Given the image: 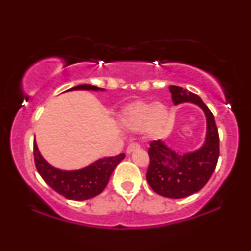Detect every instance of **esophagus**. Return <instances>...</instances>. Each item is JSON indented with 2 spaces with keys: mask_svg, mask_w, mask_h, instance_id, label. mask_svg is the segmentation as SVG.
I'll use <instances>...</instances> for the list:
<instances>
[{
  "mask_svg": "<svg viewBox=\"0 0 251 251\" xmlns=\"http://www.w3.org/2000/svg\"><path fill=\"white\" fill-rule=\"evenodd\" d=\"M138 149H140V145L138 143H131V144H129L128 147H126V153L130 154L135 150H138Z\"/></svg>",
  "mask_w": 251,
  "mask_h": 251,
  "instance_id": "esophagus-1",
  "label": "esophagus"
}]
</instances>
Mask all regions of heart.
Segmentation results:
<instances>
[{
    "instance_id": "1",
    "label": "heart",
    "mask_w": 251,
    "mask_h": 251,
    "mask_svg": "<svg viewBox=\"0 0 251 251\" xmlns=\"http://www.w3.org/2000/svg\"><path fill=\"white\" fill-rule=\"evenodd\" d=\"M168 115L167 106L161 102L152 105L150 102L137 101L122 112L120 120L126 129L132 131L143 129L146 135L155 137L166 126Z\"/></svg>"
}]
</instances>
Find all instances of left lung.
<instances>
[{"mask_svg": "<svg viewBox=\"0 0 251 251\" xmlns=\"http://www.w3.org/2000/svg\"><path fill=\"white\" fill-rule=\"evenodd\" d=\"M175 105L192 102L204 112L207 136L200 150L178 154L161 140L150 144V166L146 179L155 193L170 199H181L197 193L210 179L219 156V136L214 114L202 99L193 92L177 85H170Z\"/></svg>", "mask_w": 251, "mask_h": 251, "instance_id": "obj_1", "label": "left lung"}]
</instances>
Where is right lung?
I'll return each instance as SVG.
<instances>
[{
    "label": "right lung",
    "mask_w": 251,
    "mask_h": 251,
    "mask_svg": "<svg viewBox=\"0 0 251 251\" xmlns=\"http://www.w3.org/2000/svg\"><path fill=\"white\" fill-rule=\"evenodd\" d=\"M72 90L104 91V89L90 84H81L66 91ZM125 157L126 154L121 153L116 156L99 159L90 166L80 170H60L50 166L43 159L37 149L36 142L34 140V161L37 171L52 190L68 200L83 201L100 194L107 185L113 170Z\"/></svg>",
    "instance_id": "obj_1"
}]
</instances>
